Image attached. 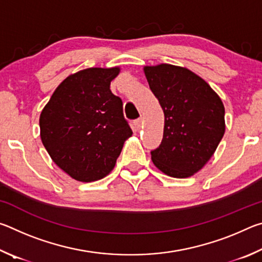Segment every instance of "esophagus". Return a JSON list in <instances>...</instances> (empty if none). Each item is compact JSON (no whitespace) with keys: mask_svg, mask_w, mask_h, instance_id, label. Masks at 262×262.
Returning <instances> with one entry per match:
<instances>
[{"mask_svg":"<svg viewBox=\"0 0 262 262\" xmlns=\"http://www.w3.org/2000/svg\"><path fill=\"white\" fill-rule=\"evenodd\" d=\"M142 125H143V119H142V118L137 119V120H135V121H134V126H135V128H136L137 130L141 129Z\"/></svg>","mask_w":262,"mask_h":262,"instance_id":"1","label":"esophagus"}]
</instances>
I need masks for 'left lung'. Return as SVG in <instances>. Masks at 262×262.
<instances>
[{
    "mask_svg": "<svg viewBox=\"0 0 262 262\" xmlns=\"http://www.w3.org/2000/svg\"><path fill=\"white\" fill-rule=\"evenodd\" d=\"M143 70L165 117L152 162L163 173L188 178L219 147L225 132L224 105L209 84L187 68L162 63Z\"/></svg>",
    "mask_w": 262,
    "mask_h": 262,
    "instance_id": "obj_1",
    "label": "left lung"
}]
</instances>
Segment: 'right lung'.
Masks as SVG:
<instances>
[{
  "label": "right lung",
  "instance_id": "right-lung-1",
  "mask_svg": "<svg viewBox=\"0 0 262 262\" xmlns=\"http://www.w3.org/2000/svg\"><path fill=\"white\" fill-rule=\"evenodd\" d=\"M120 68H88L69 75L41 111L43 147L57 166L77 181L103 179L113 170L133 132L122 100L111 91Z\"/></svg>",
  "mask_w": 262,
  "mask_h": 262
}]
</instances>
